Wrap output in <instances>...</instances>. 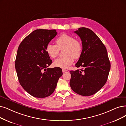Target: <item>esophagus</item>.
Segmentation results:
<instances>
[{"label": "esophagus", "mask_w": 126, "mask_h": 126, "mask_svg": "<svg viewBox=\"0 0 126 126\" xmlns=\"http://www.w3.org/2000/svg\"><path fill=\"white\" fill-rule=\"evenodd\" d=\"M68 70H67V69H63V70H62V71L63 72H66V71H67Z\"/></svg>", "instance_id": "1"}]
</instances>
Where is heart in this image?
I'll list each match as a JSON object with an SVG mask.
<instances>
[{
  "mask_svg": "<svg viewBox=\"0 0 126 126\" xmlns=\"http://www.w3.org/2000/svg\"><path fill=\"white\" fill-rule=\"evenodd\" d=\"M56 46L48 44L46 47V52L48 56L52 58H56L59 50L63 48L64 57L56 59L53 62L55 67L67 68L74 62V59L79 58L82 51V45L79 40L66 33H63L56 40Z\"/></svg>",
  "mask_w": 126,
  "mask_h": 126,
  "instance_id": "heart-1",
  "label": "heart"
}]
</instances>
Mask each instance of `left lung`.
Returning a JSON list of instances; mask_svg holds the SVG:
<instances>
[{"instance_id":"8db88e82","label":"left lung","mask_w":126,"mask_h":126,"mask_svg":"<svg viewBox=\"0 0 126 126\" xmlns=\"http://www.w3.org/2000/svg\"><path fill=\"white\" fill-rule=\"evenodd\" d=\"M80 37L82 51L75 66L81 69L70 71V85L77 94L89 96L106 83L110 68L106 47L92 30L79 28L74 32Z\"/></svg>"}]
</instances>
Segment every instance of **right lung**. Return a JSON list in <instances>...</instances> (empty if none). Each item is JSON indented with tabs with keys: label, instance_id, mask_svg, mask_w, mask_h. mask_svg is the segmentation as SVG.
<instances>
[{
	"label": "right lung",
	"instance_id": "right-lung-1",
	"mask_svg": "<svg viewBox=\"0 0 126 126\" xmlns=\"http://www.w3.org/2000/svg\"><path fill=\"white\" fill-rule=\"evenodd\" d=\"M57 34L55 29L35 30L18 47L15 63L18 79L22 87L33 97L49 96L63 75L59 67L47 68L52 61L46 47Z\"/></svg>",
	"mask_w": 126,
	"mask_h": 126
}]
</instances>
